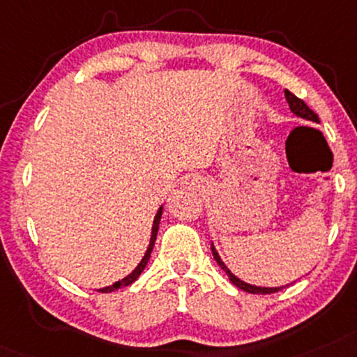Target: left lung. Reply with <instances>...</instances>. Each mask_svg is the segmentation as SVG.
<instances>
[{"label": "left lung", "instance_id": "1", "mask_svg": "<svg viewBox=\"0 0 357 357\" xmlns=\"http://www.w3.org/2000/svg\"><path fill=\"white\" fill-rule=\"evenodd\" d=\"M284 94H286V100H287V102H289V108H291V111H293L294 114L301 116V118L307 119V121L319 123V118H317V114H316L314 111H312L311 108H309V106L306 105V102H304V101L301 100V98L294 96V94L291 93V91H287V89L284 91ZM211 249H213V256H214V259H216V263L220 264L222 269H225L226 274H227V278H229V281L233 282L234 286H238L239 289L248 291V293H252V294H273V293H278V291H281V289H282V287H259V286H251V284H248V282L241 281V279L236 278L234 274L231 273L229 269L226 268L225 263H222L221 257L218 256V252L214 251V248H213V246H211Z\"/></svg>", "mask_w": 357, "mask_h": 357}]
</instances>
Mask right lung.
<instances>
[{
	"label": "right lung",
	"mask_w": 357,
	"mask_h": 357,
	"mask_svg": "<svg viewBox=\"0 0 357 357\" xmlns=\"http://www.w3.org/2000/svg\"><path fill=\"white\" fill-rule=\"evenodd\" d=\"M161 214H162V208H160V211H158L156 216H154V222H153V234H151V241H149V248L148 251H146V255L143 259H141V263L137 264V268L132 271L130 276H126L124 279H121V281L114 282L113 286H108V287H102V289H98L100 293H113V291L119 289V287L123 286H130L131 282H135L137 278H139V274L143 273V269L146 268V264H148L149 261V256H151L153 252V246H154V241H156V234H158V227H160V220H161Z\"/></svg>",
	"instance_id": "1"
}]
</instances>
